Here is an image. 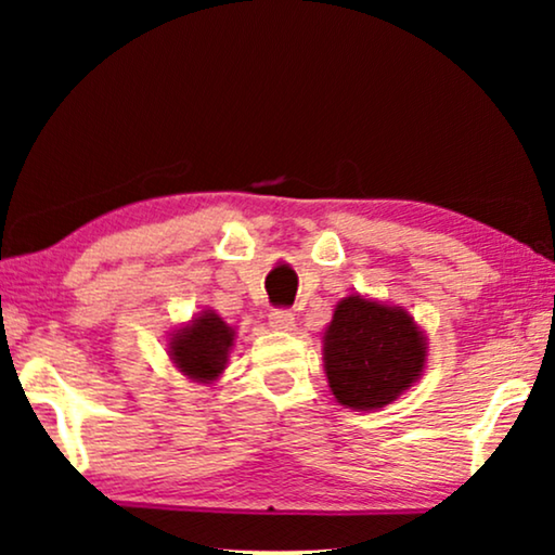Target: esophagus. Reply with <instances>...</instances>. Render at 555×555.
Wrapping results in <instances>:
<instances>
[{"instance_id":"34e87169","label":"esophagus","mask_w":555,"mask_h":555,"mask_svg":"<svg viewBox=\"0 0 555 555\" xmlns=\"http://www.w3.org/2000/svg\"><path fill=\"white\" fill-rule=\"evenodd\" d=\"M270 328H275V331H293L295 328V318H293L291 310H285V308L272 310V313H270Z\"/></svg>"}]
</instances>
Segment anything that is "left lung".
<instances>
[{
  "mask_svg": "<svg viewBox=\"0 0 555 555\" xmlns=\"http://www.w3.org/2000/svg\"><path fill=\"white\" fill-rule=\"evenodd\" d=\"M323 363L338 404L356 412L399 399L427 363V338L404 308L348 295L323 336Z\"/></svg>",
  "mask_w": 555,
  "mask_h": 555,
  "instance_id": "obj_1",
  "label": "left lung"
}]
</instances>
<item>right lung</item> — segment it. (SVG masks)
<instances>
[{
  "label": "right lung",
  "instance_id": "1",
  "mask_svg": "<svg viewBox=\"0 0 555 555\" xmlns=\"http://www.w3.org/2000/svg\"><path fill=\"white\" fill-rule=\"evenodd\" d=\"M234 346V328L215 310H202L192 323L173 331L169 356L181 374L194 382L211 384L222 374Z\"/></svg>",
  "mask_w": 555,
  "mask_h": 555
}]
</instances>
